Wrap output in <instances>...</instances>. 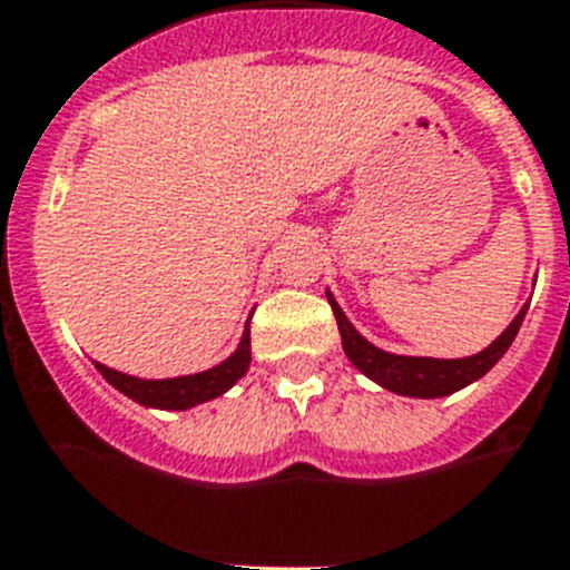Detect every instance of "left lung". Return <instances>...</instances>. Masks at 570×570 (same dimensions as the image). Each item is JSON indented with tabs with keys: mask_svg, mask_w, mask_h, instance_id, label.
<instances>
[{
	"mask_svg": "<svg viewBox=\"0 0 570 570\" xmlns=\"http://www.w3.org/2000/svg\"><path fill=\"white\" fill-rule=\"evenodd\" d=\"M326 301L333 306L341 344H344L346 358L353 361V367H358L367 379H373L379 387L390 390V393L410 395V399H442V395L456 393V390L482 379L508 353V346L513 344L524 313H528V304H524L517 318L508 324V330L491 346H484L482 353L468 355V358H422V355H395L387 353V350H379L350 324L338 301L333 298V292H326Z\"/></svg>",
	"mask_w": 570,
	"mask_h": 570,
	"instance_id": "obj_1",
	"label": "left lung"
}]
</instances>
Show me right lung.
Segmentation results:
<instances>
[{
    "label": "right lung",
    "mask_w": 570,
    "mask_h": 570,
    "mask_svg": "<svg viewBox=\"0 0 570 570\" xmlns=\"http://www.w3.org/2000/svg\"><path fill=\"white\" fill-rule=\"evenodd\" d=\"M252 361V344H249V321H246L244 338L237 344L235 353L226 361H220L217 367L203 370L195 375H177V379H137V375H126L120 370H111L100 361H94V367L100 370L102 379L111 387L128 395L131 402L142 404V407L155 410H189L203 402H212L217 395H224L226 390L235 387L237 381L244 379Z\"/></svg>",
    "instance_id": "obj_1"
}]
</instances>
